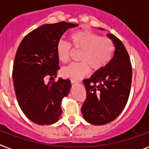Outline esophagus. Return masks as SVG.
I'll list each match as a JSON object with an SVG mask.
<instances>
[{
	"label": "esophagus",
	"mask_w": 149,
	"mask_h": 149,
	"mask_svg": "<svg viewBox=\"0 0 149 149\" xmlns=\"http://www.w3.org/2000/svg\"><path fill=\"white\" fill-rule=\"evenodd\" d=\"M70 82H71V83L73 84V83H76V82H78V81H77V80H74V79H70Z\"/></svg>",
	"instance_id": "34e87169"
}]
</instances>
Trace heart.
<instances>
[{"label":"heart","instance_id":"1","mask_svg":"<svg viewBox=\"0 0 149 149\" xmlns=\"http://www.w3.org/2000/svg\"><path fill=\"white\" fill-rule=\"evenodd\" d=\"M73 47L82 50L79 55L80 63H74L63 68V76L71 79H79L87 74L90 66L93 70H100L106 67L111 61L114 45L110 39L101 37L93 31L83 30L77 31L70 36ZM70 43L59 40L56 46V52L59 61L66 63L69 61L71 54Z\"/></svg>","mask_w":149,"mask_h":149}]
</instances>
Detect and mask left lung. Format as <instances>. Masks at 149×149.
<instances>
[{
    "label": "left lung",
    "mask_w": 149,
    "mask_h": 149,
    "mask_svg": "<svg viewBox=\"0 0 149 149\" xmlns=\"http://www.w3.org/2000/svg\"><path fill=\"white\" fill-rule=\"evenodd\" d=\"M107 36L115 47L111 61L83 80L86 98L81 110L84 119L95 125L109 123L120 115L129 99L132 82V66L125 47L114 35Z\"/></svg>",
    "instance_id": "8db88e82"
}]
</instances>
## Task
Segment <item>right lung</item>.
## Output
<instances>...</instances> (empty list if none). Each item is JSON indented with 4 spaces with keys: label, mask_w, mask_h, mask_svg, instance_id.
I'll return each instance as SVG.
<instances>
[{
    "label": "right lung",
    "mask_w": 149,
    "mask_h": 149,
    "mask_svg": "<svg viewBox=\"0 0 149 149\" xmlns=\"http://www.w3.org/2000/svg\"><path fill=\"white\" fill-rule=\"evenodd\" d=\"M76 26L65 21L43 24L18 47L13 70L16 96L24 115L37 125H52L61 116V102L71 84L70 79L61 78L51 82L59 69L56 46L64 32Z\"/></svg>",
    "instance_id": "1"
}]
</instances>
